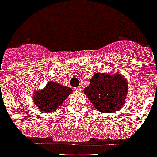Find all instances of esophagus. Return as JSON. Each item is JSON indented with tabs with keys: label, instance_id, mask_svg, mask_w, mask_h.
Segmentation results:
<instances>
[{
	"label": "esophagus",
	"instance_id": "esophagus-1",
	"mask_svg": "<svg viewBox=\"0 0 157 157\" xmlns=\"http://www.w3.org/2000/svg\"><path fill=\"white\" fill-rule=\"evenodd\" d=\"M82 89H83V86L82 85H79L78 87H77V88H75V90H76V91H81Z\"/></svg>",
	"mask_w": 157,
	"mask_h": 157
}]
</instances>
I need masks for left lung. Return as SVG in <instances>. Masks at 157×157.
Masks as SVG:
<instances>
[{
  "instance_id": "1",
  "label": "left lung",
  "mask_w": 157,
  "mask_h": 157,
  "mask_svg": "<svg viewBox=\"0 0 157 157\" xmlns=\"http://www.w3.org/2000/svg\"><path fill=\"white\" fill-rule=\"evenodd\" d=\"M128 87L127 80L119 74L97 73L84 88V94L98 111L115 113L124 104Z\"/></svg>"
}]
</instances>
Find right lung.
<instances>
[{
	"mask_svg": "<svg viewBox=\"0 0 157 157\" xmlns=\"http://www.w3.org/2000/svg\"><path fill=\"white\" fill-rule=\"evenodd\" d=\"M72 93V89L50 81L43 90L36 92L33 97L35 105L44 113L55 112L63 103L67 97Z\"/></svg>",
	"mask_w": 157,
	"mask_h": 157,
	"instance_id": "obj_1",
	"label": "right lung"
}]
</instances>
